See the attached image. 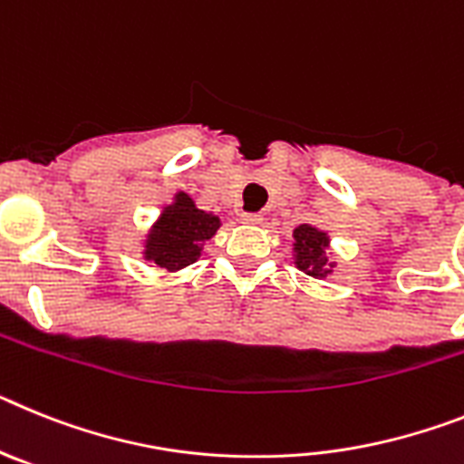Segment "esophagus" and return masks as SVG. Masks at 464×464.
Segmentation results:
<instances>
[{"instance_id":"34e87169","label":"esophagus","mask_w":464,"mask_h":464,"mask_svg":"<svg viewBox=\"0 0 464 464\" xmlns=\"http://www.w3.org/2000/svg\"><path fill=\"white\" fill-rule=\"evenodd\" d=\"M240 219H243L245 224H261V219H264V217H261V212H243V215H240Z\"/></svg>"}]
</instances>
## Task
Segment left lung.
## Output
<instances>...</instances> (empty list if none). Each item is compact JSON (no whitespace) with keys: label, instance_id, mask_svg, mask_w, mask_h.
Segmentation results:
<instances>
[{"label":"left lung","instance_id":"left-lung-1","mask_svg":"<svg viewBox=\"0 0 464 464\" xmlns=\"http://www.w3.org/2000/svg\"><path fill=\"white\" fill-rule=\"evenodd\" d=\"M327 245L329 237L327 233L317 231V228L301 224L299 228H294V252H296V266L301 271L308 273L313 277H324L329 276V264L327 259Z\"/></svg>","mask_w":464,"mask_h":464}]
</instances>
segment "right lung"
Segmentation results:
<instances>
[{"label": "right lung", "mask_w": 464, "mask_h": 464, "mask_svg": "<svg viewBox=\"0 0 464 464\" xmlns=\"http://www.w3.org/2000/svg\"><path fill=\"white\" fill-rule=\"evenodd\" d=\"M219 228V217L193 205L187 193H177L175 203L163 209L154 231L147 237L144 256L160 268L179 271L200 256L205 240Z\"/></svg>", "instance_id": "add662e5"}]
</instances>
